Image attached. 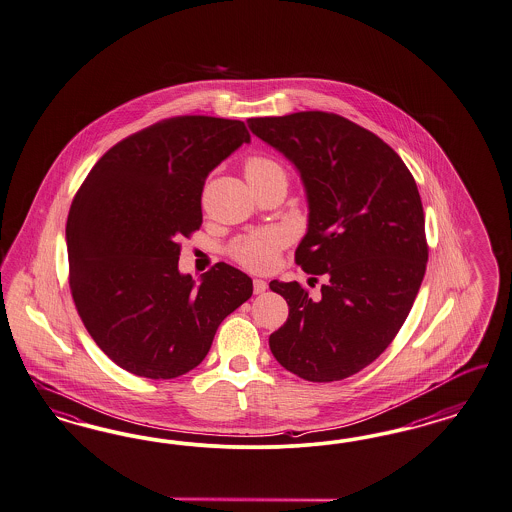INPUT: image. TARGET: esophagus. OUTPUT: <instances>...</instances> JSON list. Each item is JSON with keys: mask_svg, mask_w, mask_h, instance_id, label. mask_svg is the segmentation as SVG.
Here are the masks:
<instances>
[{"mask_svg": "<svg viewBox=\"0 0 512 512\" xmlns=\"http://www.w3.org/2000/svg\"><path fill=\"white\" fill-rule=\"evenodd\" d=\"M266 289H268V283L265 280H253V291H255V295H261V293H265Z\"/></svg>", "mask_w": 512, "mask_h": 512, "instance_id": "1", "label": "esophagus"}]
</instances>
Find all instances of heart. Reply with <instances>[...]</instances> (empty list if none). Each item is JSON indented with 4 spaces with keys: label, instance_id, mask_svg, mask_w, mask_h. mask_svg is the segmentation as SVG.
<instances>
[{
    "label": "heart",
    "instance_id": "heart-1",
    "mask_svg": "<svg viewBox=\"0 0 512 512\" xmlns=\"http://www.w3.org/2000/svg\"><path fill=\"white\" fill-rule=\"evenodd\" d=\"M272 172H283L276 160L263 155H255L246 160L247 179L268 176ZM287 232L278 227L253 230L234 238L227 247L230 259L251 272H270L278 265V257L283 247L287 246Z\"/></svg>",
    "mask_w": 512,
    "mask_h": 512
}]
</instances>
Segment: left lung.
I'll return each mask as SVG.
<instances>
[{
	"instance_id": "8db88e82",
	"label": "left lung",
	"mask_w": 512,
	"mask_h": 512,
	"mask_svg": "<svg viewBox=\"0 0 512 512\" xmlns=\"http://www.w3.org/2000/svg\"><path fill=\"white\" fill-rule=\"evenodd\" d=\"M247 124L299 168L310 219L295 263L325 278L314 300L299 282H270L289 304L270 350L308 382L344 380L388 348L420 291L429 247L416 181L386 141L336 113Z\"/></svg>"
}]
</instances>
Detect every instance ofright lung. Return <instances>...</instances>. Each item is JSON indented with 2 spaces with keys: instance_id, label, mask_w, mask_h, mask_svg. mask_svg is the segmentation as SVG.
<instances>
[{
  "instance_id": "right-lung-1",
  "label": "right lung",
  "mask_w": 512,
  "mask_h": 512,
  "mask_svg": "<svg viewBox=\"0 0 512 512\" xmlns=\"http://www.w3.org/2000/svg\"><path fill=\"white\" fill-rule=\"evenodd\" d=\"M251 140L232 119L181 115L115 143L71 202V297L98 348L124 371L170 380L208 355L251 278L217 263L194 285L179 274L181 236L202 225L213 168Z\"/></svg>"
}]
</instances>
